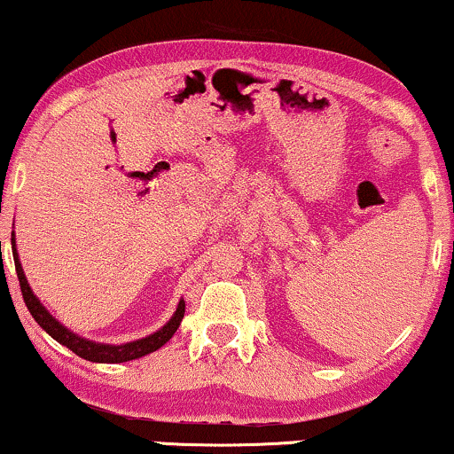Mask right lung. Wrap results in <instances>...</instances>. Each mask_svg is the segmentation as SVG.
I'll use <instances>...</instances> for the list:
<instances>
[{
	"label": "right lung",
	"mask_w": 454,
	"mask_h": 454,
	"mask_svg": "<svg viewBox=\"0 0 454 454\" xmlns=\"http://www.w3.org/2000/svg\"><path fill=\"white\" fill-rule=\"evenodd\" d=\"M12 254H14V265H16V276H19L22 299H25L27 309L31 311L33 320H35L39 326H42L54 340H59L60 345H65L67 349H71L73 354L83 357L88 362H98V364H120L128 360H137V357H143L147 354H153L158 351L161 345H166L168 340L172 339V334L176 333V328L181 326V320L184 316V301L181 299L176 305V311L172 313V317L168 320L160 330H155L153 334H147V337L130 340V343L121 345H109V343H97V340L83 339L80 334H75L73 330L63 326L56 317L50 313L46 307L42 305V301L33 294V290L27 282L25 271H22L19 250H16V236L12 231Z\"/></svg>",
	"instance_id": "obj_1"
}]
</instances>
